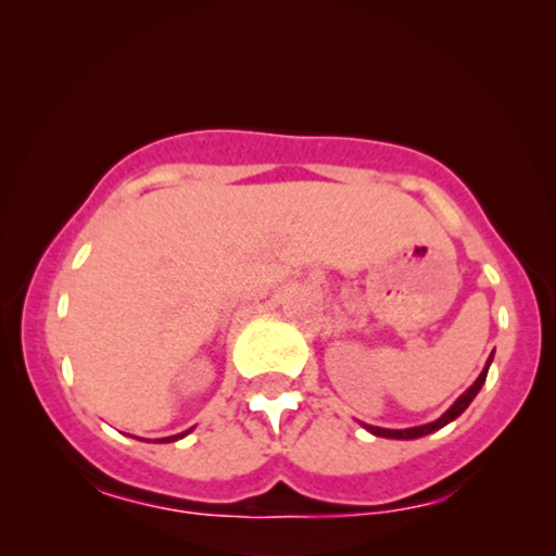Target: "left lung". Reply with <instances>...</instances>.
<instances>
[{
    "label": "left lung",
    "mask_w": 556,
    "mask_h": 556,
    "mask_svg": "<svg viewBox=\"0 0 556 556\" xmlns=\"http://www.w3.org/2000/svg\"><path fill=\"white\" fill-rule=\"evenodd\" d=\"M495 355V353H492ZM492 355L488 358V363H484V368H482V374L477 376V381L471 383V387L467 389V392H464L462 396H458V400L451 404L448 409H445V413L438 417V420H433V422H425V425H417V428H404V430H392V428H379V425H366V422H361L363 428L368 430V433H374V435H379V438H394V441H415V438H422V435H430V433H435V430H441L443 425H448V422H454L458 415L464 413V409L469 407L471 402H475V396L479 394V389L484 387V379H488V371H490V363H492Z\"/></svg>",
    "instance_id": "left-lung-1"
}]
</instances>
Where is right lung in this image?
<instances>
[{
  "mask_svg": "<svg viewBox=\"0 0 556 556\" xmlns=\"http://www.w3.org/2000/svg\"><path fill=\"white\" fill-rule=\"evenodd\" d=\"M190 430H193V428H190ZM190 430H185V433H177V435H169V438H156V443H173V441H180V438L188 435Z\"/></svg>",
  "mask_w": 556,
  "mask_h": 556,
  "instance_id": "1",
  "label": "right lung"
}]
</instances>
